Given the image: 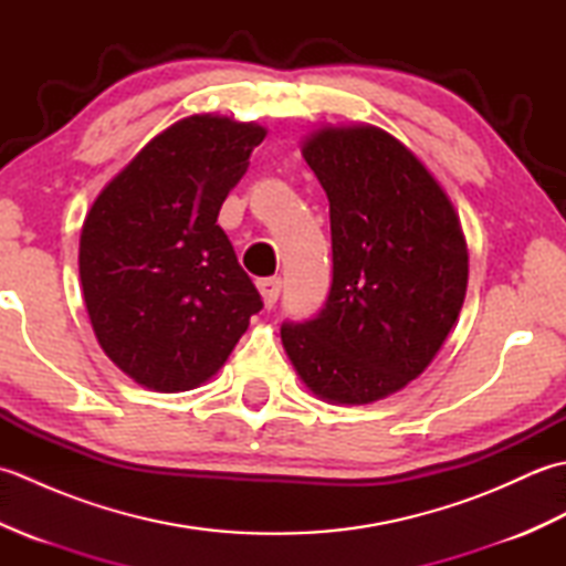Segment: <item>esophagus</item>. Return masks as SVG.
I'll use <instances>...</instances> for the list:
<instances>
[{"label":"esophagus","instance_id":"obj_1","mask_svg":"<svg viewBox=\"0 0 566 566\" xmlns=\"http://www.w3.org/2000/svg\"><path fill=\"white\" fill-rule=\"evenodd\" d=\"M258 290L264 298V306L272 308L276 304V298H280V292H282V280L280 276H264V280L258 282Z\"/></svg>","mask_w":566,"mask_h":566}]
</instances>
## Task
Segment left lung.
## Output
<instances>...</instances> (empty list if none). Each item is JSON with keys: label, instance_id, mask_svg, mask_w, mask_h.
<instances>
[{"label": "left lung", "instance_id": "8db88e82", "mask_svg": "<svg viewBox=\"0 0 566 566\" xmlns=\"http://www.w3.org/2000/svg\"><path fill=\"white\" fill-rule=\"evenodd\" d=\"M304 160L331 203L333 280L282 343L321 399L369 403L438 355L467 294V243L448 195L416 155L375 126L323 128Z\"/></svg>", "mask_w": 566, "mask_h": 566}]
</instances>
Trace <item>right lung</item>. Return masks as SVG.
I'll use <instances>...</instances> for the list:
<instances>
[{"label": "right lung", "mask_w": 566, "mask_h": 566, "mask_svg": "<svg viewBox=\"0 0 566 566\" xmlns=\"http://www.w3.org/2000/svg\"><path fill=\"white\" fill-rule=\"evenodd\" d=\"M262 138L255 124L182 118L104 187L84 219L80 280L92 328L143 387H199L262 308L216 223Z\"/></svg>", "instance_id": "obj_1"}]
</instances>
